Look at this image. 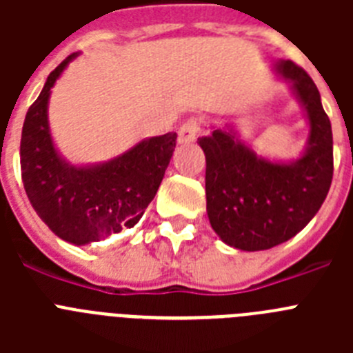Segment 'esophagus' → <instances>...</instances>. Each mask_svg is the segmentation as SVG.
I'll return each mask as SVG.
<instances>
[{
	"label": "esophagus",
	"instance_id": "obj_1",
	"mask_svg": "<svg viewBox=\"0 0 353 353\" xmlns=\"http://www.w3.org/2000/svg\"><path fill=\"white\" fill-rule=\"evenodd\" d=\"M199 129H201V121L198 118H189V120L180 127L179 130V143H192L198 138Z\"/></svg>",
	"mask_w": 353,
	"mask_h": 353
}]
</instances>
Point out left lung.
<instances>
[{"label":"left lung","mask_w":353,"mask_h":353,"mask_svg":"<svg viewBox=\"0 0 353 353\" xmlns=\"http://www.w3.org/2000/svg\"><path fill=\"white\" fill-rule=\"evenodd\" d=\"M276 70L292 84L310 120V139L295 162L258 157L233 130L215 129L199 138L207 159V214L224 244L263 251L297 235L314 217L332 182V129L320 92L293 61Z\"/></svg>","instance_id":"8db88e82"}]
</instances>
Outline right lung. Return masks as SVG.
I'll return each mask as SVG.
<instances>
[{
    "label": "right lung",
    "mask_w": 353,
    "mask_h": 353,
    "mask_svg": "<svg viewBox=\"0 0 353 353\" xmlns=\"http://www.w3.org/2000/svg\"><path fill=\"white\" fill-rule=\"evenodd\" d=\"M77 52L49 74L30 105L21 136V174L31 207L54 235L84 245L132 228L155 198L176 134L143 139L113 161L72 166L58 155L48 121L51 88Z\"/></svg>",
    "instance_id": "obj_1"
}]
</instances>
